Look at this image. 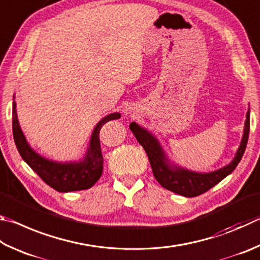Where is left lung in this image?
Masks as SVG:
<instances>
[{"instance_id":"8db88e82","label":"left lung","mask_w":260,"mask_h":260,"mask_svg":"<svg viewBox=\"0 0 260 260\" xmlns=\"http://www.w3.org/2000/svg\"><path fill=\"white\" fill-rule=\"evenodd\" d=\"M129 128L133 132L139 143L143 146L146 154H148L153 176L159 182L160 185L174 193H177V194L192 198L200 196L202 193L208 191L212 186H215L221 179L230 175L239 165L248 143L250 110L247 111V116H245L243 136L235 157L225 167H221L210 173H197L178 167L176 165H172L169 162L159 141L155 139V136H153L143 127L136 124V122H131Z\"/></svg>"}]
</instances>
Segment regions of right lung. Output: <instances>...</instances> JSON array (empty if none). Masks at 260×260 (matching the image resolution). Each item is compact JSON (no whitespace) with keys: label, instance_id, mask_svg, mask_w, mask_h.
I'll use <instances>...</instances> for the list:
<instances>
[{"label":"right lung","instance_id":"add662e5","mask_svg":"<svg viewBox=\"0 0 260 260\" xmlns=\"http://www.w3.org/2000/svg\"><path fill=\"white\" fill-rule=\"evenodd\" d=\"M15 98V96H13ZM16 102L12 105L13 139L21 158L43 181L58 192L81 191L92 187L101 177L103 157L100 145V129L106 122L120 118L119 112L106 116L94 128L87 152L78 162H56L42 157L28 144L19 125Z\"/></svg>","mask_w":260,"mask_h":260}]
</instances>
